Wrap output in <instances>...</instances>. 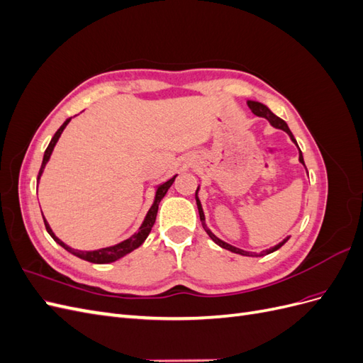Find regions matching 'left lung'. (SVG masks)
<instances>
[{"label": "left lung", "instance_id": "1", "mask_svg": "<svg viewBox=\"0 0 363 363\" xmlns=\"http://www.w3.org/2000/svg\"><path fill=\"white\" fill-rule=\"evenodd\" d=\"M247 104H248V107L251 108V112L255 113V115H257V116H262V118H267L269 123H271V125L272 127H276V128H280V130H283V131H286V133L291 136V139L295 142L296 144V140H295V138H294V135L291 133V130H289V127H288V124L284 123V121L281 119V118H279V116H276L274 115L269 108L265 106V104H262V103H257V101H247ZM298 147V145H296ZM300 162L304 164V159H303V155H301V151H300ZM199 188H196V192H195V200H196V206H199V213H200V219H201V224H203V227H204V230L207 232V235L211 236V239L213 240L215 244H218L219 247H223V248H225V250H228V251H232V252H238V255H242V256H251V257H260V256H265V255H269V252H272V251H276V250H279L281 245H284L288 242V239H289V236L286 238V239H283L280 244H277V245H274L272 248H268V250H265V251H262V252H250V251H244V250H240V248H236V247H233V245H230V244H227V242H224V240H221L219 238H216L211 230H208L207 227H206V223H204V212H203V207H201V203H200V200H199Z\"/></svg>", "mask_w": 363, "mask_h": 363}]
</instances>
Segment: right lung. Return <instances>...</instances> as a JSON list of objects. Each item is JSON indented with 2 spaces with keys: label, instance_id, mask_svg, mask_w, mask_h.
<instances>
[{
  "label": "right lung",
  "instance_id": "obj_1",
  "mask_svg": "<svg viewBox=\"0 0 363 363\" xmlns=\"http://www.w3.org/2000/svg\"><path fill=\"white\" fill-rule=\"evenodd\" d=\"M69 121H71V118L65 121V123L60 125V128L56 131V135L52 136V139H51V142H50V145L47 147L45 155H43L42 167H40L39 174H38V182H39V179H40V175H42V172H43V168H45V164H47V162H48V159H50V156H51V152H52L54 147H56V144H57V140H59V138H60V135H62V131L65 130V127L68 125ZM175 177H177V175H174V177L169 179L168 182H164V183H162V184L157 186L155 203H152V206L150 207V211H148V213H147V216H145V219H144V223H142V225L139 227L138 233H135L131 238L123 240V242H119V244H116V245H113V247H107V248L95 250V251H79V250H74V248L68 247L67 244H63L59 238H56V235L52 233V230L50 228V225H48L45 218H43V223H45V228H47V232L50 233V236H51L54 240H56V242H57L59 245H62L65 250L69 251L71 255H74V256H77V257H80V259H83V260L91 262V263H111V262H115V260H118V259H121V257H124L125 255H128V252H131V251L136 250L138 247H140L142 244H144V240L147 239V236H148L150 232H151L152 225H155V223H156V216H157V211H159V203H160V200L164 196V194H167L168 189L171 188V184L174 183Z\"/></svg>",
  "mask_w": 363,
  "mask_h": 363
}]
</instances>
